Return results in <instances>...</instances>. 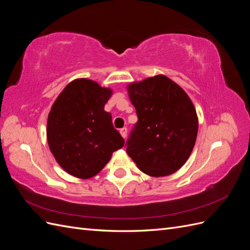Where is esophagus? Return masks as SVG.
I'll return each mask as SVG.
<instances>
[{"label":"esophagus","mask_w":250,"mask_h":250,"mask_svg":"<svg viewBox=\"0 0 250 250\" xmlns=\"http://www.w3.org/2000/svg\"><path fill=\"white\" fill-rule=\"evenodd\" d=\"M120 133H121V135H122V137L124 138V139H126L127 138V128H122V129L120 130Z\"/></svg>","instance_id":"1"}]
</instances>
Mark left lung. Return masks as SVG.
Segmentation results:
<instances>
[{
	"label": "left lung",
	"instance_id": "1",
	"mask_svg": "<svg viewBox=\"0 0 250 250\" xmlns=\"http://www.w3.org/2000/svg\"><path fill=\"white\" fill-rule=\"evenodd\" d=\"M137 110L126 145L127 154L149 176H168L191 155L198 132V117L190 97L165 75L127 85Z\"/></svg>",
	"mask_w": 250,
	"mask_h": 250
}]
</instances>
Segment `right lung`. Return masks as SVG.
<instances>
[{"label": "right lung", "instance_id": "right-lung-1", "mask_svg": "<svg viewBox=\"0 0 250 250\" xmlns=\"http://www.w3.org/2000/svg\"><path fill=\"white\" fill-rule=\"evenodd\" d=\"M112 89L86 78L71 81L53 103L47 140L52 154L66 173L81 179L97 175L124 146V139L104 110Z\"/></svg>", "mask_w": 250, "mask_h": 250}]
</instances>
